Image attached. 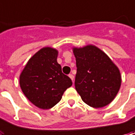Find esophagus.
<instances>
[{"label":"esophagus","mask_w":135,"mask_h":135,"mask_svg":"<svg viewBox=\"0 0 135 135\" xmlns=\"http://www.w3.org/2000/svg\"><path fill=\"white\" fill-rule=\"evenodd\" d=\"M69 77H70V79L72 80V81H74V75L73 74H69Z\"/></svg>","instance_id":"esophagus-1"}]
</instances>
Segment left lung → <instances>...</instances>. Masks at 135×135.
<instances>
[{
	"mask_svg": "<svg viewBox=\"0 0 135 135\" xmlns=\"http://www.w3.org/2000/svg\"><path fill=\"white\" fill-rule=\"evenodd\" d=\"M76 58L75 89L89 106L100 108L109 104L121 86L119 68L101 49L94 45L73 48Z\"/></svg>",
	"mask_w": 135,
	"mask_h": 135,
	"instance_id": "8db88e82",
	"label": "left lung"
}]
</instances>
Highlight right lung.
Returning a JSON list of instances; mask_svg holds the SVG:
<instances>
[{
    "label": "right lung",
    "instance_id": "right-lung-1",
    "mask_svg": "<svg viewBox=\"0 0 135 135\" xmlns=\"http://www.w3.org/2000/svg\"><path fill=\"white\" fill-rule=\"evenodd\" d=\"M59 52L44 47L28 60L19 76V84L25 97L34 105L47 110L58 104L72 81L61 71L57 62Z\"/></svg>",
    "mask_w": 135,
    "mask_h": 135
}]
</instances>
